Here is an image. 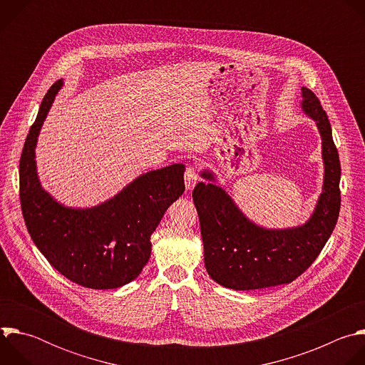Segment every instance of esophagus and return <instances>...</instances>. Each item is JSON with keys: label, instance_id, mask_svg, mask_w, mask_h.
<instances>
[{"label": "esophagus", "instance_id": "1", "mask_svg": "<svg viewBox=\"0 0 365 365\" xmlns=\"http://www.w3.org/2000/svg\"><path fill=\"white\" fill-rule=\"evenodd\" d=\"M199 178H197V173L195 170V168L192 166H187L186 168V172H185V185H186V189L187 190H192L195 187V185L197 183Z\"/></svg>", "mask_w": 365, "mask_h": 365}]
</instances>
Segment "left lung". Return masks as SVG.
I'll return each instance as SVG.
<instances>
[{"label":"left lung","instance_id":"obj_1","mask_svg":"<svg viewBox=\"0 0 365 365\" xmlns=\"http://www.w3.org/2000/svg\"><path fill=\"white\" fill-rule=\"evenodd\" d=\"M302 110L317 123L322 140L324 186L310 218L299 227L272 230L248 220L214 172L203 169L193 189L207 274L234 290L286 284L315 262L329 240L341 206V165L332 128L317 95L302 88Z\"/></svg>","mask_w":365,"mask_h":365}]
</instances>
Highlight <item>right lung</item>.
Returning <instances> with one entry per match:
<instances>
[{
    "label": "right lung",
    "instance_id": "obj_1",
    "mask_svg": "<svg viewBox=\"0 0 365 365\" xmlns=\"http://www.w3.org/2000/svg\"><path fill=\"white\" fill-rule=\"evenodd\" d=\"M63 86H50L20 159V202L29 234L47 262L88 289H117L133 282L151 254V234L183 193L180 163L140 175L114 197L92 207H71L46 192L37 176L41 125Z\"/></svg>",
    "mask_w": 365,
    "mask_h": 365
}]
</instances>
